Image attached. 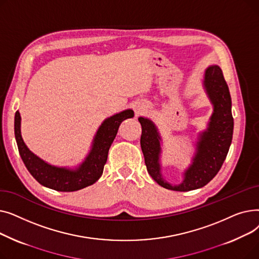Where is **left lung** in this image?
Instances as JSON below:
<instances>
[{"mask_svg":"<svg viewBox=\"0 0 259 259\" xmlns=\"http://www.w3.org/2000/svg\"><path fill=\"white\" fill-rule=\"evenodd\" d=\"M206 90L214 105V112L207 131L200 134L193 164L185 172L181 185L172 186L164 181L159 168V135L153 122L140 117L142 125L141 147L148 173L161 187L173 191H191L206 186L217 174L227 157L233 135V116L231 111V97L227 81L219 66H211L205 73Z\"/></svg>","mask_w":259,"mask_h":259,"instance_id":"1","label":"left lung"}]
</instances>
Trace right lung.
Wrapping results in <instances>:
<instances>
[{"instance_id":"1","label":"right lung","mask_w":259,"mask_h":259,"mask_svg":"<svg viewBox=\"0 0 259 259\" xmlns=\"http://www.w3.org/2000/svg\"><path fill=\"white\" fill-rule=\"evenodd\" d=\"M133 115V111L129 109L107 118L95 135L92 149L85 161L76 170H68L48 165L27 148L21 137V116L17 111L15 115V135L19 153L27 170L40 185L62 192L77 191L94 184L101 178L109 148L116 137L119 125L122 120L131 118Z\"/></svg>"}]
</instances>
